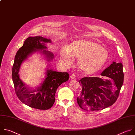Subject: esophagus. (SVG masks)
I'll list each match as a JSON object with an SVG mask.
<instances>
[{"label":"esophagus","mask_w":135,"mask_h":135,"mask_svg":"<svg viewBox=\"0 0 135 135\" xmlns=\"http://www.w3.org/2000/svg\"><path fill=\"white\" fill-rule=\"evenodd\" d=\"M70 78L72 79H75V76L74 74H71V75H70Z\"/></svg>","instance_id":"34e87169"}]
</instances>
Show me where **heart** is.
I'll return each mask as SVG.
<instances>
[{"mask_svg": "<svg viewBox=\"0 0 135 135\" xmlns=\"http://www.w3.org/2000/svg\"><path fill=\"white\" fill-rule=\"evenodd\" d=\"M62 60L70 64L73 57L78 59L77 66L85 74H92L100 70L109 58V52L99 44L89 40L73 42L69 49L63 48L60 54Z\"/></svg>", "mask_w": 135, "mask_h": 135, "instance_id": "b5f03b06", "label": "heart"}]
</instances>
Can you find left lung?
Instances as JSON below:
<instances>
[{
  "mask_svg": "<svg viewBox=\"0 0 135 135\" xmlns=\"http://www.w3.org/2000/svg\"><path fill=\"white\" fill-rule=\"evenodd\" d=\"M98 77H85L79 81L81 90L77 97L79 106L85 111H99L112 105L117 100L123 83L124 74L121 63L113 62Z\"/></svg>",
  "mask_w": 135,
  "mask_h": 135,
  "instance_id": "obj_1",
  "label": "left lung"
}]
</instances>
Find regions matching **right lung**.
I'll return each mask as SVG.
<instances>
[{"label": "right lung", "mask_w": 135, "mask_h": 135, "mask_svg": "<svg viewBox=\"0 0 135 135\" xmlns=\"http://www.w3.org/2000/svg\"><path fill=\"white\" fill-rule=\"evenodd\" d=\"M45 42L50 43L51 40L40 36L29 37L27 38L23 45L17 51L12 68V79L15 91L18 99L32 108L42 110L51 108L55 100V95L57 89L69 79L68 72L47 70L44 83L41 86L34 90H30L26 87L20 79L18 72L21 63L31 54L41 50L48 60L54 58L53 54L49 51L41 50L47 48Z\"/></svg>", "instance_id": "obj_1"}]
</instances>
